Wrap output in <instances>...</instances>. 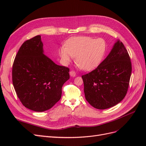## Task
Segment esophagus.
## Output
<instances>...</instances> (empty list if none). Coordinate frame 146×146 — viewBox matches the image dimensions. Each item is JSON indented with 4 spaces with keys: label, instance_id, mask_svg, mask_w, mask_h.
<instances>
[{
    "label": "esophagus",
    "instance_id": "1",
    "mask_svg": "<svg viewBox=\"0 0 146 146\" xmlns=\"http://www.w3.org/2000/svg\"><path fill=\"white\" fill-rule=\"evenodd\" d=\"M69 74H70V76L71 77H76V73L74 71V70H70Z\"/></svg>",
    "mask_w": 146,
    "mask_h": 146
}]
</instances>
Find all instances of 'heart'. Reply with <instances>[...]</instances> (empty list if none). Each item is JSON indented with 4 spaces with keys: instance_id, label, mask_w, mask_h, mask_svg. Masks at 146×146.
<instances>
[{
    "instance_id": "heart-1",
    "label": "heart",
    "mask_w": 146,
    "mask_h": 146,
    "mask_svg": "<svg viewBox=\"0 0 146 146\" xmlns=\"http://www.w3.org/2000/svg\"><path fill=\"white\" fill-rule=\"evenodd\" d=\"M105 44L102 39L80 36L70 39L66 47L60 50V56L64 64H68L76 56L78 67L90 70L96 68L102 58Z\"/></svg>"
}]
</instances>
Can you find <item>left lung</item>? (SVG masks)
Masks as SVG:
<instances>
[{
	"mask_svg": "<svg viewBox=\"0 0 146 146\" xmlns=\"http://www.w3.org/2000/svg\"><path fill=\"white\" fill-rule=\"evenodd\" d=\"M131 74L129 53L123 43L117 40L98 68L82 76L86 100L99 110L117 105L127 94Z\"/></svg>",
	"mask_w": 146,
	"mask_h": 146,
	"instance_id": "obj_1",
	"label": "left lung"
}]
</instances>
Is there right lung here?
Returning <instances> with one entry per match:
<instances>
[{"label":"right lung","instance_id":"obj_1","mask_svg":"<svg viewBox=\"0 0 146 146\" xmlns=\"http://www.w3.org/2000/svg\"><path fill=\"white\" fill-rule=\"evenodd\" d=\"M69 69L59 66L44 54L40 35L25 41L13 62L12 82L25 107L35 111L49 110L61 99Z\"/></svg>","mask_w":146,"mask_h":146}]
</instances>
